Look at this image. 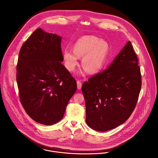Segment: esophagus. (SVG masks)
<instances>
[{
  "label": "esophagus",
  "mask_w": 158,
  "mask_h": 158,
  "mask_svg": "<svg viewBox=\"0 0 158 158\" xmlns=\"http://www.w3.org/2000/svg\"><path fill=\"white\" fill-rule=\"evenodd\" d=\"M77 88H78V89H81V86H82L81 82L80 80H77Z\"/></svg>",
  "instance_id": "1"
}]
</instances>
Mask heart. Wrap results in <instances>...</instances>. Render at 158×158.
Masks as SVG:
<instances>
[{
  "label": "heart",
  "instance_id": "obj_1",
  "mask_svg": "<svg viewBox=\"0 0 158 158\" xmlns=\"http://www.w3.org/2000/svg\"><path fill=\"white\" fill-rule=\"evenodd\" d=\"M110 47L108 43L95 36H85L73 45V51L66 49L63 60L66 68L73 70L78 64L79 57L82 58V66L90 73L100 71L108 61Z\"/></svg>",
  "mask_w": 158,
  "mask_h": 158
}]
</instances>
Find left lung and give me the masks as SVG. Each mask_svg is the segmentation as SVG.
I'll return each mask as SVG.
<instances>
[{
    "label": "left lung",
    "mask_w": 158,
    "mask_h": 158,
    "mask_svg": "<svg viewBox=\"0 0 158 158\" xmlns=\"http://www.w3.org/2000/svg\"><path fill=\"white\" fill-rule=\"evenodd\" d=\"M130 41L106 69L82 85L87 125L106 131L124 123L135 108L142 86L140 69Z\"/></svg>",
    "instance_id": "8db88e82"
}]
</instances>
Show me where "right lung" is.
<instances>
[{
  "label": "right lung",
  "instance_id": "add662e5",
  "mask_svg": "<svg viewBox=\"0 0 158 158\" xmlns=\"http://www.w3.org/2000/svg\"><path fill=\"white\" fill-rule=\"evenodd\" d=\"M61 38L36 30L21 48L16 66L19 95L27 114L51 125L63 117L77 83L63 61Z\"/></svg>",
  "mask_w": 158,
  "mask_h": 158
}]
</instances>
